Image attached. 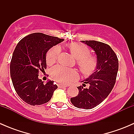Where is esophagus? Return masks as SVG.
Wrapping results in <instances>:
<instances>
[{
    "mask_svg": "<svg viewBox=\"0 0 134 134\" xmlns=\"http://www.w3.org/2000/svg\"><path fill=\"white\" fill-rule=\"evenodd\" d=\"M58 87H59V88H61V87H68V86H67V85H63V84H61V83H58Z\"/></svg>",
    "mask_w": 134,
    "mask_h": 134,
    "instance_id": "esophagus-1",
    "label": "esophagus"
}]
</instances>
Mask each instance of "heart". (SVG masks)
I'll list each match as a JSON object with an SVG mask.
<instances>
[{
  "label": "heart",
  "instance_id": "1",
  "mask_svg": "<svg viewBox=\"0 0 134 134\" xmlns=\"http://www.w3.org/2000/svg\"><path fill=\"white\" fill-rule=\"evenodd\" d=\"M66 47L77 59V65L81 72L84 76L92 75L97 69L98 60L95 56L90 54V48L80 43H67ZM59 51L60 49L58 46L52 47L48 50L46 54V61L48 65H52L56 62ZM51 76L59 83L67 84L76 80L78 74L73 69L57 65L51 69Z\"/></svg>",
  "mask_w": 134,
  "mask_h": 134
}]
</instances>
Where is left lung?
<instances>
[{
	"label": "left lung",
	"instance_id": "1",
	"mask_svg": "<svg viewBox=\"0 0 134 134\" xmlns=\"http://www.w3.org/2000/svg\"><path fill=\"white\" fill-rule=\"evenodd\" d=\"M91 47L97 54L98 65L94 72L78 87L79 93L71 98V103L78 108L92 109L101 103L111 93L116 82L119 61L116 54L108 44L100 41H82Z\"/></svg>",
	"mask_w": 134,
	"mask_h": 134
}]
</instances>
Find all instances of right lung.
<instances>
[{"instance_id":"right-lung-1","label":"right lung","mask_w":134,"mask_h":134,"mask_svg":"<svg viewBox=\"0 0 134 134\" xmlns=\"http://www.w3.org/2000/svg\"><path fill=\"white\" fill-rule=\"evenodd\" d=\"M63 40L34 33L23 37L16 46L10 62V75L16 93L26 103L41 105L52 98L58 86L51 80L44 84L38 78V73L47 69V51Z\"/></svg>"}]
</instances>
